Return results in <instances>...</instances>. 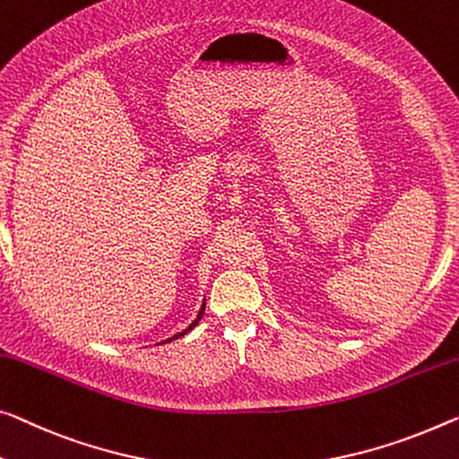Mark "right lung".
Returning a JSON list of instances; mask_svg holds the SVG:
<instances>
[{"instance_id": "right-lung-1", "label": "right lung", "mask_w": 459, "mask_h": 459, "mask_svg": "<svg viewBox=\"0 0 459 459\" xmlns=\"http://www.w3.org/2000/svg\"><path fill=\"white\" fill-rule=\"evenodd\" d=\"M203 312H205V303H203V307H201V312H199V316H196V320L193 322V324H190V326L186 328V330H182V333H178V334H174L172 338H168V341L166 342H170V341H176V338H180V336H185L186 333H188V330H193L195 326H196V324H199V320L203 318ZM161 344H164V342H161Z\"/></svg>"}]
</instances>
